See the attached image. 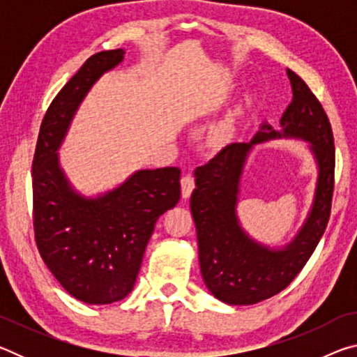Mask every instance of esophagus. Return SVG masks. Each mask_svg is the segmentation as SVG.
I'll use <instances>...</instances> for the list:
<instances>
[{
    "label": "esophagus",
    "instance_id": "34e87169",
    "mask_svg": "<svg viewBox=\"0 0 357 357\" xmlns=\"http://www.w3.org/2000/svg\"><path fill=\"white\" fill-rule=\"evenodd\" d=\"M181 189H183V197L189 198L193 189H195V178L190 176V174H185V176L181 178Z\"/></svg>",
    "mask_w": 357,
    "mask_h": 357
}]
</instances>
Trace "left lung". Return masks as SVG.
<instances>
[{"label":"left lung","mask_w":357,"mask_h":357,"mask_svg":"<svg viewBox=\"0 0 357 357\" xmlns=\"http://www.w3.org/2000/svg\"><path fill=\"white\" fill-rule=\"evenodd\" d=\"M293 100L280 118V130L263 124L249 143H229L208 164L195 168L190 211L197 227L203 280L217 299L229 305H252L285 289L309 261L331 215L334 192V135L324 108L305 82L287 69ZM301 137L310 143L319 165L312 209L291 243L271 250L240 227L236 206L246 157L258 142Z\"/></svg>","instance_id":"1"}]
</instances>
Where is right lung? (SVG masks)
I'll return each mask as SVG.
<instances>
[{"mask_svg":"<svg viewBox=\"0 0 357 357\" xmlns=\"http://www.w3.org/2000/svg\"><path fill=\"white\" fill-rule=\"evenodd\" d=\"M124 50L88 58L48 107L33 159V223L42 259L61 287L84 304H112L135 285L154 225L181 197L176 167L138 170L96 198L72 189L56 151L72 118Z\"/></svg>","mask_w":357,"mask_h":357,"instance_id":"right-lung-1","label":"right lung"}]
</instances>
